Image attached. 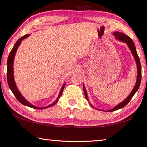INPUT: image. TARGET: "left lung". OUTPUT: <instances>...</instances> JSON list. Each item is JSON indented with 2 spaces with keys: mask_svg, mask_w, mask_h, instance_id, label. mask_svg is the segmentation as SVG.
<instances>
[{
  "mask_svg": "<svg viewBox=\"0 0 147 147\" xmlns=\"http://www.w3.org/2000/svg\"><path fill=\"white\" fill-rule=\"evenodd\" d=\"M113 35L115 36V38H116L117 40L121 41V42H122L126 43L127 45H128V47L129 48V49H130L131 53H132V55H133V56L134 57L135 61H136V62L137 68H138V76H137V81H136V85L134 86L133 90H131V92L130 94H129V96L123 101V102L120 103L119 105H116V106L113 108L112 109L107 111H109V112L114 111H116V110H118L119 109H121V108L126 106V105L129 103V101H130V100L131 99L132 97H133L134 95L135 94H136V92L138 90L139 87V86H140V84H141V62H140V60H139V58L138 55V53H137L136 48V46H135V44H134V42L132 41V40L127 35L124 34H123V33L119 32H113ZM83 88L84 94H85L86 99L88 101L87 92H86V90L85 89V86H84V85H83ZM89 104H90L91 107H92V105H91L90 103H89Z\"/></svg>",
  "mask_w": 147,
  "mask_h": 147,
  "instance_id": "8db88e82",
  "label": "left lung"
}]
</instances>
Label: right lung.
<instances>
[{"label":"right lung","mask_w":147,"mask_h":147,"mask_svg":"<svg viewBox=\"0 0 147 147\" xmlns=\"http://www.w3.org/2000/svg\"><path fill=\"white\" fill-rule=\"evenodd\" d=\"M30 36V34H26L25 36H23L21 38H19V39L17 41L16 44L13 45V47L12 48V49H11V51H10L9 54V56L8 58V61H7V81H8V86L9 88H10L11 92H13V95L16 96V98H17V100H18L19 102L21 103H22L23 105H26V106H28V107H32L34 108V109H45V108H47V107H51L53 105H54L55 103H56L58 100L61 97L62 92H63V90H64V88L65 85H66V84H64L63 85H62V88H61V90L60 91V93H59V95L58 96L57 99L55 100V102L54 103H53L52 104L48 105L47 107H38L36 106H34V105H33L32 104H31L30 103H29L28 102L27 100L25 99V98L23 97V96L21 95V94L19 92V90L18 89V88H17L16 85L15 83V81H14V78H13V60H14V57H15V55L16 53V51H17V49H18V47L19 46V45L21 44V41L25 39L27 37H28Z\"/></svg>","instance_id":"right-lung-1"}]
</instances>
